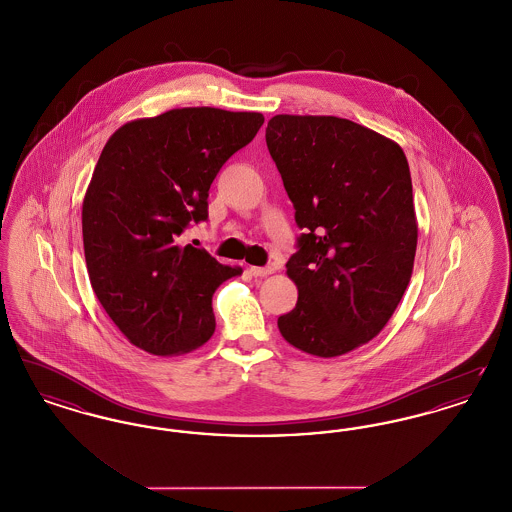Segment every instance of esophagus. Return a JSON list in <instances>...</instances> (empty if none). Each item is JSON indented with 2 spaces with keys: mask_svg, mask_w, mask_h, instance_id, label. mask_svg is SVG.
I'll return each instance as SVG.
<instances>
[{
  "mask_svg": "<svg viewBox=\"0 0 512 512\" xmlns=\"http://www.w3.org/2000/svg\"><path fill=\"white\" fill-rule=\"evenodd\" d=\"M249 272L253 276H268L274 272V267H249Z\"/></svg>",
  "mask_w": 512,
  "mask_h": 512,
  "instance_id": "1",
  "label": "esophagus"
}]
</instances>
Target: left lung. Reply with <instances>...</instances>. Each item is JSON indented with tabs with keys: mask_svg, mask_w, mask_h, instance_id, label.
<instances>
[{
	"mask_svg": "<svg viewBox=\"0 0 512 512\" xmlns=\"http://www.w3.org/2000/svg\"><path fill=\"white\" fill-rule=\"evenodd\" d=\"M267 147L303 230L288 259L297 303L284 340L338 357L380 334L409 286L413 182L403 149L357 122L276 115Z\"/></svg>",
	"mask_w": 512,
	"mask_h": 512,
	"instance_id": "1",
	"label": "left lung"
}]
</instances>
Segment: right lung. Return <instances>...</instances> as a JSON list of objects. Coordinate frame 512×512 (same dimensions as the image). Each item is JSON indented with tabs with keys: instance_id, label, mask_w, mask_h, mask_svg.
Returning a JSON list of instances; mask_svg holds the SVG:
<instances>
[{
	"instance_id": "right-lung-1",
	"label": "right lung",
	"mask_w": 512,
	"mask_h": 512,
	"mask_svg": "<svg viewBox=\"0 0 512 512\" xmlns=\"http://www.w3.org/2000/svg\"><path fill=\"white\" fill-rule=\"evenodd\" d=\"M265 117L172 109L121 126L103 147L82 205L86 267L101 307L153 355L188 353L215 332L213 293L242 268L180 245L209 217V188Z\"/></svg>"
}]
</instances>
